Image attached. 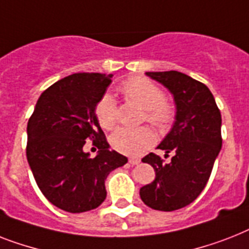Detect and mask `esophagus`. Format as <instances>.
I'll return each instance as SVG.
<instances>
[{
    "mask_svg": "<svg viewBox=\"0 0 249 249\" xmlns=\"http://www.w3.org/2000/svg\"><path fill=\"white\" fill-rule=\"evenodd\" d=\"M139 162H141V160L139 159H135V157H131V159H129V163H130V165H138Z\"/></svg>",
    "mask_w": 249,
    "mask_h": 249,
    "instance_id": "1",
    "label": "esophagus"
}]
</instances>
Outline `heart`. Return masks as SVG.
<instances>
[{
    "label": "heart",
    "instance_id": "b5f03b06",
    "mask_svg": "<svg viewBox=\"0 0 249 249\" xmlns=\"http://www.w3.org/2000/svg\"><path fill=\"white\" fill-rule=\"evenodd\" d=\"M121 92L128 100L145 110V119L160 130H166L175 120V108L165 100V93L149 79L135 76L121 86ZM96 116L104 129L110 130L118 123V105L111 94L102 96L96 106ZM156 141L149 128L116 130L111 137V145L118 152L138 156Z\"/></svg>",
    "mask_w": 249,
    "mask_h": 249
}]
</instances>
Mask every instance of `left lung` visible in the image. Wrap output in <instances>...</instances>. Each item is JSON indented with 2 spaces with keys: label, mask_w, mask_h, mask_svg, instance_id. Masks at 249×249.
<instances>
[{
  "label": "left lung",
  "mask_w": 249,
  "mask_h": 249,
  "mask_svg": "<svg viewBox=\"0 0 249 249\" xmlns=\"http://www.w3.org/2000/svg\"><path fill=\"white\" fill-rule=\"evenodd\" d=\"M145 74L173 93L177 120L157 147L166 152L165 157L173 153L171 161L166 163L156 153L143 157L156 178L141 188L139 195L151 209L175 211L196 201L209 181L223 144L221 114L203 83L175 70Z\"/></svg>",
  "instance_id": "8db88e82"
}]
</instances>
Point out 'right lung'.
I'll use <instances>...</instances> for the list:
<instances>
[{
  "mask_svg": "<svg viewBox=\"0 0 249 249\" xmlns=\"http://www.w3.org/2000/svg\"><path fill=\"white\" fill-rule=\"evenodd\" d=\"M112 74L76 72L48 87L28 121L26 159L38 188L52 205L71 213L97 209L106 198L105 180L128 159L108 149L96 116ZM87 140L100 149L82 151Z\"/></svg>",
  "mask_w": 249,
  "mask_h": 249,
  "instance_id": "right-lung-1",
  "label": "right lung"
}]
</instances>
